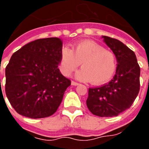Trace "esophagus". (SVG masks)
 I'll return each instance as SVG.
<instances>
[{"label":"esophagus","instance_id":"obj_1","mask_svg":"<svg viewBox=\"0 0 149 149\" xmlns=\"http://www.w3.org/2000/svg\"><path fill=\"white\" fill-rule=\"evenodd\" d=\"M71 84H72V86H77V85H79V84H78L77 82H75V81L71 82Z\"/></svg>","mask_w":149,"mask_h":149}]
</instances>
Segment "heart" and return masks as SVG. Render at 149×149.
<instances>
[{
  "label": "heart",
  "mask_w": 149,
  "mask_h": 149,
  "mask_svg": "<svg viewBox=\"0 0 149 149\" xmlns=\"http://www.w3.org/2000/svg\"><path fill=\"white\" fill-rule=\"evenodd\" d=\"M81 63L82 69L76 77L82 81H91L93 84H102L109 81L116 70L115 56L113 52L93 41H82L72 47L63 48L61 51L60 71L70 76Z\"/></svg>",
  "instance_id": "heart-1"
}]
</instances>
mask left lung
<instances>
[{
    "mask_svg": "<svg viewBox=\"0 0 149 149\" xmlns=\"http://www.w3.org/2000/svg\"><path fill=\"white\" fill-rule=\"evenodd\" d=\"M117 58L114 77L108 84L90 88L86 106L99 117H114L132 106L140 90V67L135 54L120 41L102 36Z\"/></svg>",
    "mask_w": 149,
    "mask_h": 149,
    "instance_id": "8db88e82",
    "label": "left lung"
}]
</instances>
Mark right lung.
I'll use <instances>...</instances> for the list:
<instances>
[{
	"label": "right lung",
	"mask_w": 149,
	"mask_h": 149,
	"mask_svg": "<svg viewBox=\"0 0 149 149\" xmlns=\"http://www.w3.org/2000/svg\"><path fill=\"white\" fill-rule=\"evenodd\" d=\"M63 42L37 39L15 52L5 69V93L13 108L30 118L52 115L71 81L58 70Z\"/></svg>",
	"instance_id": "add662e5"
}]
</instances>
